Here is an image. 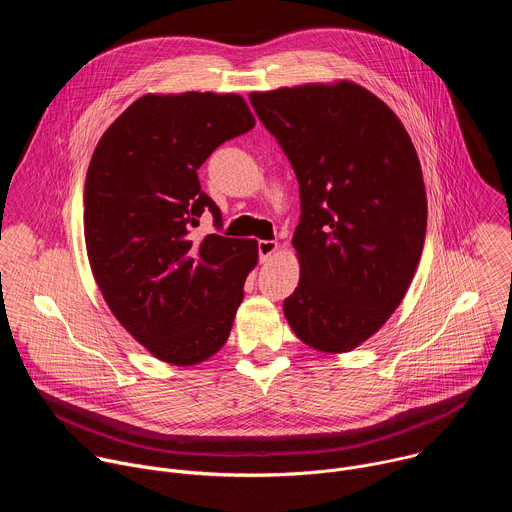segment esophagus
Instances as JSON below:
<instances>
[{
	"instance_id": "1",
	"label": "esophagus",
	"mask_w": 512,
	"mask_h": 512,
	"mask_svg": "<svg viewBox=\"0 0 512 512\" xmlns=\"http://www.w3.org/2000/svg\"><path fill=\"white\" fill-rule=\"evenodd\" d=\"M257 249H259V259H261V263H265V261H269L271 255L277 251V243H275V241H259Z\"/></svg>"
}]
</instances>
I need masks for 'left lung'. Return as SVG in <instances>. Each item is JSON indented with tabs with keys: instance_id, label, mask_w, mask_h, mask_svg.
I'll return each mask as SVG.
<instances>
[{
	"instance_id": "obj_1",
	"label": "left lung",
	"mask_w": 512,
	"mask_h": 512,
	"mask_svg": "<svg viewBox=\"0 0 512 512\" xmlns=\"http://www.w3.org/2000/svg\"><path fill=\"white\" fill-rule=\"evenodd\" d=\"M249 99L300 182V283L283 314L314 350L348 352L381 330L415 275L427 229L417 152L399 117L350 81Z\"/></svg>"
}]
</instances>
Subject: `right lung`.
I'll use <instances>...</instances> for the list:
<instances>
[{
    "instance_id": "obj_1",
    "label": "right lung",
    "mask_w": 512,
    "mask_h": 512,
    "mask_svg": "<svg viewBox=\"0 0 512 512\" xmlns=\"http://www.w3.org/2000/svg\"><path fill=\"white\" fill-rule=\"evenodd\" d=\"M255 117L235 93L143 95L101 135L85 180V243L119 324L156 358L192 367L227 342L255 239L192 241L204 210L196 170Z\"/></svg>"
}]
</instances>
